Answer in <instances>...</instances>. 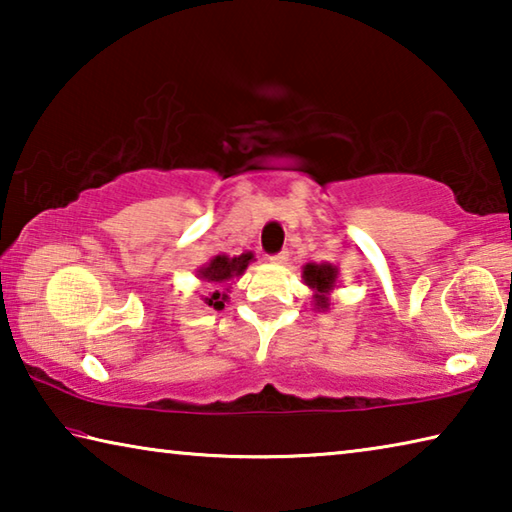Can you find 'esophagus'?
<instances>
[{
	"label": "esophagus",
	"instance_id": "34e87169",
	"mask_svg": "<svg viewBox=\"0 0 512 512\" xmlns=\"http://www.w3.org/2000/svg\"><path fill=\"white\" fill-rule=\"evenodd\" d=\"M271 262L273 264H287L289 262V253H287V250H280V253H275L271 257Z\"/></svg>",
	"mask_w": 512,
	"mask_h": 512
}]
</instances>
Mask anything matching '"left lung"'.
<instances>
[{
    "mask_svg": "<svg viewBox=\"0 0 512 512\" xmlns=\"http://www.w3.org/2000/svg\"><path fill=\"white\" fill-rule=\"evenodd\" d=\"M302 277L305 284L314 291V302L318 309H329V293L336 289V277H339V268L332 264H305L302 266Z\"/></svg>",
    "mask_w": 512,
    "mask_h": 512,
    "instance_id": "left-lung-1",
    "label": "left lung"
}]
</instances>
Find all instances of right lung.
I'll return each instance as SVG.
<instances>
[{"instance_id":"add662e5","label":"right lung","mask_w":512,"mask_h":512,"mask_svg":"<svg viewBox=\"0 0 512 512\" xmlns=\"http://www.w3.org/2000/svg\"><path fill=\"white\" fill-rule=\"evenodd\" d=\"M250 262H253V253H241L239 257L216 255L205 266L198 268V277H201L203 282L225 284V282L235 280V277H239V275H244V271H246ZM203 302L207 307L223 309L225 302H228V296H225L223 291L216 289V291L210 293V296H205Z\"/></svg>"}]
</instances>
